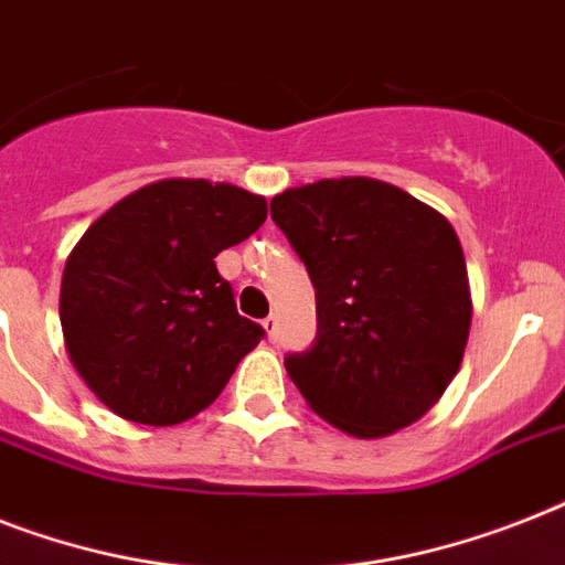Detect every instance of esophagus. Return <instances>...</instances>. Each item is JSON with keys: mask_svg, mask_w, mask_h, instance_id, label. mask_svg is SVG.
Masks as SVG:
<instances>
[{"mask_svg": "<svg viewBox=\"0 0 565 565\" xmlns=\"http://www.w3.org/2000/svg\"><path fill=\"white\" fill-rule=\"evenodd\" d=\"M264 330H267V339H275V333H278V313H269L264 319Z\"/></svg>", "mask_w": 565, "mask_h": 565, "instance_id": "34e87169", "label": "esophagus"}]
</instances>
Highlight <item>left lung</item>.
Segmentation results:
<instances>
[{
    "label": "left lung",
    "mask_w": 565,
    "mask_h": 565,
    "mask_svg": "<svg viewBox=\"0 0 565 565\" xmlns=\"http://www.w3.org/2000/svg\"><path fill=\"white\" fill-rule=\"evenodd\" d=\"M269 209L316 287L313 348L284 360L307 406L354 438L420 420L456 377L473 319L456 228L371 177L287 188Z\"/></svg>",
    "instance_id": "1"
}]
</instances>
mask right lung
<instances>
[{"label":"right lung","mask_w":565,"mask_h":565,"mask_svg":"<svg viewBox=\"0 0 565 565\" xmlns=\"http://www.w3.org/2000/svg\"><path fill=\"white\" fill-rule=\"evenodd\" d=\"M267 220V200L228 182L159 179L104 211L60 281L66 354L124 420L182 424L217 401L264 337L243 319L220 252Z\"/></svg>","instance_id":"add662e5"}]
</instances>
